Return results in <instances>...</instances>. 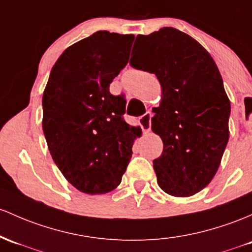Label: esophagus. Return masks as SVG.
Here are the masks:
<instances>
[{
  "label": "esophagus",
  "instance_id": "esophagus-1",
  "mask_svg": "<svg viewBox=\"0 0 252 252\" xmlns=\"http://www.w3.org/2000/svg\"><path fill=\"white\" fill-rule=\"evenodd\" d=\"M151 118H152V113L151 112H147L145 113L143 116H141L140 117V126L141 128H142V130L145 134H147V132L151 130Z\"/></svg>",
  "mask_w": 252,
  "mask_h": 252
}]
</instances>
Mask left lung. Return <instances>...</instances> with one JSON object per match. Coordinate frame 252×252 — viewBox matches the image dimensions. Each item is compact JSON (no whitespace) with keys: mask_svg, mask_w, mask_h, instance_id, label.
I'll return each mask as SVG.
<instances>
[{"mask_svg":"<svg viewBox=\"0 0 252 252\" xmlns=\"http://www.w3.org/2000/svg\"><path fill=\"white\" fill-rule=\"evenodd\" d=\"M134 46L140 60L131 57L130 64L156 74L161 85L152 118L164 143L153 160L158 184L168 195L189 197L211 183L228 142L231 103L222 77L209 52L173 27L139 34Z\"/></svg>","mask_w":252,"mask_h":252,"instance_id":"obj_1","label":"left lung"}]
</instances>
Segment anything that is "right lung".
<instances>
[{
	"label": "right lung",
	"instance_id": "add662e5",
	"mask_svg": "<svg viewBox=\"0 0 252 252\" xmlns=\"http://www.w3.org/2000/svg\"><path fill=\"white\" fill-rule=\"evenodd\" d=\"M134 34L98 31L67 48L43 93V131L62 175L96 195L118 187L141 135L123 120L126 99L109 87L129 61Z\"/></svg>",
	"mask_w": 252,
	"mask_h": 252
}]
</instances>
